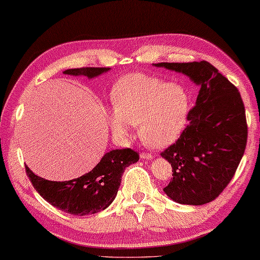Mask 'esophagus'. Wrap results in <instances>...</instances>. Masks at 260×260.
I'll return each instance as SVG.
<instances>
[{
	"instance_id": "obj_1",
	"label": "esophagus",
	"mask_w": 260,
	"mask_h": 260,
	"mask_svg": "<svg viewBox=\"0 0 260 260\" xmlns=\"http://www.w3.org/2000/svg\"><path fill=\"white\" fill-rule=\"evenodd\" d=\"M141 158L142 159H151L154 156H152L150 152H141Z\"/></svg>"
}]
</instances>
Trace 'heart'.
<instances>
[{"label": "heart", "mask_w": 260, "mask_h": 260, "mask_svg": "<svg viewBox=\"0 0 260 260\" xmlns=\"http://www.w3.org/2000/svg\"><path fill=\"white\" fill-rule=\"evenodd\" d=\"M115 110L108 119L112 133L126 136L131 125L138 124V134L145 144L163 148L182 133L190 110V94L179 83L143 73L119 78L111 90Z\"/></svg>", "instance_id": "obj_1"}]
</instances>
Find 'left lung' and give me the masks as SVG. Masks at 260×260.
Wrapping results in <instances>:
<instances>
[{
	"mask_svg": "<svg viewBox=\"0 0 260 260\" xmlns=\"http://www.w3.org/2000/svg\"><path fill=\"white\" fill-rule=\"evenodd\" d=\"M154 66L186 74L200 86L186 129L161 152L173 168V179L163 190L177 204H208L232 180L246 148L243 99L238 88L207 61Z\"/></svg>",
	"mask_w": 260,
	"mask_h": 260,
	"instance_id": "1",
	"label": "left lung"
}]
</instances>
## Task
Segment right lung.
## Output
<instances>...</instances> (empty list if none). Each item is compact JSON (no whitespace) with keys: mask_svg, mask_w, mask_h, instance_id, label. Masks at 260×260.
Wrapping results in <instances>:
<instances>
[{"mask_svg":"<svg viewBox=\"0 0 260 260\" xmlns=\"http://www.w3.org/2000/svg\"><path fill=\"white\" fill-rule=\"evenodd\" d=\"M109 67H81L66 70L65 74L94 78L108 72ZM140 159L133 149H116L103 156L91 172L78 179L48 181L35 175L26 166V173L35 190L60 211L73 215H88L104 211L115 200L124 169Z\"/></svg>","mask_w":260,"mask_h":260,"instance_id":"add662e5","label":"right lung"}]
</instances>
